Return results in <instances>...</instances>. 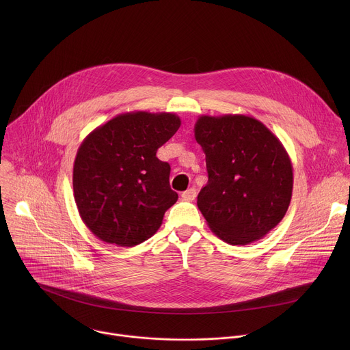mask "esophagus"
<instances>
[{
    "label": "esophagus",
    "mask_w": 350,
    "mask_h": 350,
    "mask_svg": "<svg viewBox=\"0 0 350 350\" xmlns=\"http://www.w3.org/2000/svg\"><path fill=\"white\" fill-rule=\"evenodd\" d=\"M196 196V189L195 188H188L187 191H184L181 193V198L184 199V201H193Z\"/></svg>",
    "instance_id": "1"
}]
</instances>
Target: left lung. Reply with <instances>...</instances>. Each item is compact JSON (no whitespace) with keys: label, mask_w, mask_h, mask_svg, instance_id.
Wrapping results in <instances>:
<instances>
[{"label":"left lung","mask_w":350,"mask_h":350,"mask_svg":"<svg viewBox=\"0 0 350 350\" xmlns=\"http://www.w3.org/2000/svg\"><path fill=\"white\" fill-rule=\"evenodd\" d=\"M193 131L209 176L196 204L209 228L230 245L262 239L291 202L293 173L284 145L246 115H202Z\"/></svg>","instance_id":"obj_1"}]
</instances>
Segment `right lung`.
<instances>
[{
  "instance_id": "right-lung-1",
  "label": "right lung",
  "mask_w": 350,
  "mask_h": 350,
  "mask_svg": "<svg viewBox=\"0 0 350 350\" xmlns=\"http://www.w3.org/2000/svg\"><path fill=\"white\" fill-rule=\"evenodd\" d=\"M180 124L176 113L135 111L115 116L84 138L73 166V195L95 237L130 247L159 230L178 195L169 184L170 166L157 151Z\"/></svg>"
}]
</instances>
